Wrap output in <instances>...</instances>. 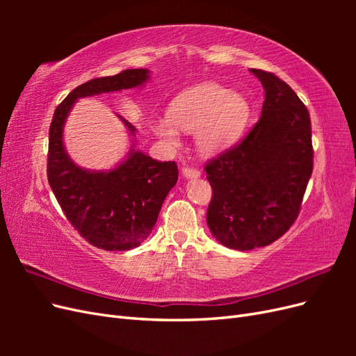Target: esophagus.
Returning a JSON list of instances; mask_svg holds the SVG:
<instances>
[{
    "mask_svg": "<svg viewBox=\"0 0 356 356\" xmlns=\"http://www.w3.org/2000/svg\"><path fill=\"white\" fill-rule=\"evenodd\" d=\"M182 175L186 178H199L200 177V170L196 168H190V166H184L182 168Z\"/></svg>",
    "mask_w": 356,
    "mask_h": 356,
    "instance_id": "34e87169",
    "label": "esophagus"
}]
</instances>
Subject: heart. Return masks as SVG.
Instances as JSON below:
<instances>
[{"label":"heart","mask_w":356,"mask_h":356,"mask_svg":"<svg viewBox=\"0 0 356 356\" xmlns=\"http://www.w3.org/2000/svg\"><path fill=\"white\" fill-rule=\"evenodd\" d=\"M250 118V104L242 95L224 86L203 83L175 96L168 115L152 123L153 132L170 147L181 141V131L196 132V144L204 154L230 147L241 136Z\"/></svg>","instance_id":"obj_1"}]
</instances>
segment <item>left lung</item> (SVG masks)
<instances>
[{
    "label": "left lung",
    "instance_id": "1",
    "mask_svg": "<svg viewBox=\"0 0 356 356\" xmlns=\"http://www.w3.org/2000/svg\"><path fill=\"white\" fill-rule=\"evenodd\" d=\"M251 72L264 89L260 120L238 145L204 166L212 187L208 227L221 245L239 251L270 245L286 233L314 169L305 104L275 74Z\"/></svg>",
    "mask_w": 356,
    "mask_h": 356
}]
</instances>
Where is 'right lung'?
<instances>
[{"label": "right lung", "instance_id": "add662e5", "mask_svg": "<svg viewBox=\"0 0 356 356\" xmlns=\"http://www.w3.org/2000/svg\"><path fill=\"white\" fill-rule=\"evenodd\" d=\"M148 70H124L111 77L93 79L75 88L55 110L49 131L47 178L67 220L90 245L105 251H127L152 233L168 193L178 181L175 161H157L131 152L110 170L77 166L63 147V124L79 98L143 86ZM129 134L136 129L122 115Z\"/></svg>", "mask_w": 356, "mask_h": 356}]
</instances>
